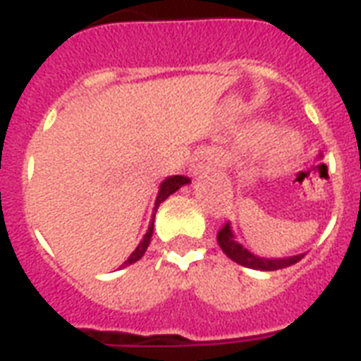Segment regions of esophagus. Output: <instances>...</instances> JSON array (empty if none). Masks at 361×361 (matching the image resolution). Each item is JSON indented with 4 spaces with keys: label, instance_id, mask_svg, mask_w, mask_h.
<instances>
[{
    "label": "esophagus",
    "instance_id": "34e87169",
    "mask_svg": "<svg viewBox=\"0 0 361 361\" xmlns=\"http://www.w3.org/2000/svg\"><path fill=\"white\" fill-rule=\"evenodd\" d=\"M209 166H212V159L208 157V155H202V157H198L195 163L191 164V169H189V172H191L192 176H198V174H204V172H208Z\"/></svg>",
    "mask_w": 361,
    "mask_h": 361
}]
</instances>
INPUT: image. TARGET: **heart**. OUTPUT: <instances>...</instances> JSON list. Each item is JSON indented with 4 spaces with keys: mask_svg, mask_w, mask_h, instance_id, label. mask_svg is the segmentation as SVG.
Returning a JSON list of instances; mask_svg holds the SVG:
<instances>
[{
    "mask_svg": "<svg viewBox=\"0 0 361 361\" xmlns=\"http://www.w3.org/2000/svg\"><path fill=\"white\" fill-rule=\"evenodd\" d=\"M268 133L269 127H266V125H262V127H258L257 129V135L260 136V138L268 136ZM298 147H300L298 138L294 135H290V133H281V135L275 136L274 142H271V153L275 155V159H281V161L290 159L292 155L298 152Z\"/></svg>",
    "mask_w": 361,
    "mask_h": 361,
    "instance_id": "b5f03b06",
    "label": "heart"
}]
</instances>
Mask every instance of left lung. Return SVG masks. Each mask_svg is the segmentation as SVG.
<instances>
[{
	"mask_svg": "<svg viewBox=\"0 0 361 361\" xmlns=\"http://www.w3.org/2000/svg\"><path fill=\"white\" fill-rule=\"evenodd\" d=\"M217 241H219V247L223 249L226 257L234 260L240 266H245V268L251 269H260V271H275V269L288 268L292 264L300 262L305 252L302 255H294V257H283V258H264L258 257L255 252H251L249 249L241 245L240 241L236 240L234 232H232L231 223H226L223 228L217 234Z\"/></svg>",
	"mask_w": 361,
	"mask_h": 361,
	"instance_id": "1",
	"label": "left lung"
}]
</instances>
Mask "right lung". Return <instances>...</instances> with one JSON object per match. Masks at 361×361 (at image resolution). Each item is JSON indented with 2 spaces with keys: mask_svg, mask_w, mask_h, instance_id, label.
Returning <instances> with one entry per match:
<instances>
[{
  "mask_svg": "<svg viewBox=\"0 0 361 361\" xmlns=\"http://www.w3.org/2000/svg\"><path fill=\"white\" fill-rule=\"evenodd\" d=\"M187 183H191V180L189 178H185V176H169L166 180L159 185V192H157V198H155V206H153V215H152V221H149V226H147L146 234H144V238L140 240V243L136 245V249L133 252H130V257L125 260L123 264H121V268H125V266H130V264H135L136 260H140L142 257H144V252H146L147 245H149V241H152V234H153V219H155V214H157V208L159 204L164 202L166 198L172 195V192H176L180 187L187 185Z\"/></svg>",
  "mask_w": 361,
  "mask_h": 361,
  "instance_id": "right-lung-1",
  "label": "right lung"
}]
</instances>
